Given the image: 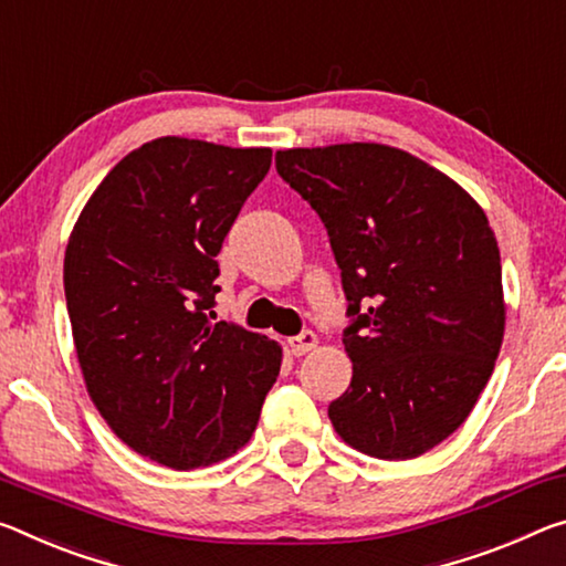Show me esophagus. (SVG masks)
<instances>
[{
	"label": "esophagus",
	"instance_id": "34e87169",
	"mask_svg": "<svg viewBox=\"0 0 566 566\" xmlns=\"http://www.w3.org/2000/svg\"><path fill=\"white\" fill-rule=\"evenodd\" d=\"M286 347H290L292 355L300 357V355L310 353V349L317 347V335H315V332H302V335L286 339Z\"/></svg>",
	"mask_w": 566,
	"mask_h": 566
}]
</instances>
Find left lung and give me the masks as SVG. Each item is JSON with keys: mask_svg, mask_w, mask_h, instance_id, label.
Returning a JSON list of instances; mask_svg holds the SVG:
<instances>
[{"mask_svg": "<svg viewBox=\"0 0 566 566\" xmlns=\"http://www.w3.org/2000/svg\"><path fill=\"white\" fill-rule=\"evenodd\" d=\"M274 160L319 213L343 272L353 380L329 402L332 426L373 459H418L469 418L504 339L486 213L441 170L380 143Z\"/></svg>", "mask_w": 566, "mask_h": 566, "instance_id": "1", "label": "left lung"}]
</instances>
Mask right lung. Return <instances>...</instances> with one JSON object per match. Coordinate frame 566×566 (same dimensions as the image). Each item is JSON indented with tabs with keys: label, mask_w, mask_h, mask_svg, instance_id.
<instances>
[{
	"label": "right lung",
	"mask_w": 566,
	"mask_h": 566,
	"mask_svg": "<svg viewBox=\"0 0 566 566\" xmlns=\"http://www.w3.org/2000/svg\"><path fill=\"white\" fill-rule=\"evenodd\" d=\"M269 166V148L143 143L95 188L67 241L85 388L125 446L168 469L249 443L280 375L274 339L211 322L217 254Z\"/></svg>",
	"instance_id": "obj_1"
}]
</instances>
